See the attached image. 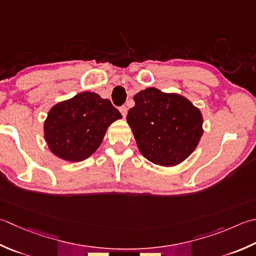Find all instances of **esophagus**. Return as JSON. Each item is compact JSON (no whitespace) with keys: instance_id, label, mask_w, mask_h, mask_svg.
I'll return each mask as SVG.
<instances>
[{"instance_id":"esophagus-1","label":"esophagus","mask_w":256,"mask_h":256,"mask_svg":"<svg viewBox=\"0 0 256 256\" xmlns=\"http://www.w3.org/2000/svg\"><path fill=\"white\" fill-rule=\"evenodd\" d=\"M120 112H121V114L123 115V118L126 116V113H128L126 106H121V108H120Z\"/></svg>"}]
</instances>
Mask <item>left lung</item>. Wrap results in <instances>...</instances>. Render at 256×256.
I'll return each instance as SVG.
<instances>
[{
    "label": "left lung",
    "mask_w": 256,
    "mask_h": 256,
    "mask_svg": "<svg viewBox=\"0 0 256 256\" xmlns=\"http://www.w3.org/2000/svg\"><path fill=\"white\" fill-rule=\"evenodd\" d=\"M126 122L144 158L175 166L196 148L203 135V115L188 98L148 88L134 95Z\"/></svg>",
    "instance_id": "8db88e82"
}]
</instances>
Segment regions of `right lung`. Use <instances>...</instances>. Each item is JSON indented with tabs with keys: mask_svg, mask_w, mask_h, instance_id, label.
<instances>
[{
	"mask_svg": "<svg viewBox=\"0 0 256 256\" xmlns=\"http://www.w3.org/2000/svg\"><path fill=\"white\" fill-rule=\"evenodd\" d=\"M122 115L98 93L82 92L53 105L44 121V138L55 156L81 162L96 151L108 128Z\"/></svg>",
	"mask_w": 256,
	"mask_h": 256,
	"instance_id": "1",
	"label": "right lung"
}]
</instances>
